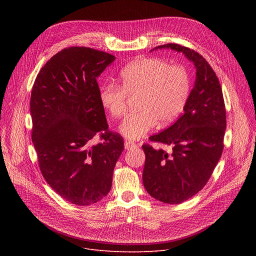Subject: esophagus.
I'll list each match as a JSON object with an SVG mask.
<instances>
[{"label":"esophagus","mask_w":256,"mask_h":256,"mask_svg":"<svg viewBox=\"0 0 256 256\" xmlns=\"http://www.w3.org/2000/svg\"><path fill=\"white\" fill-rule=\"evenodd\" d=\"M136 147V144L134 142H130V140H126L124 142V149L126 150H130V149H134Z\"/></svg>","instance_id":"esophagus-1"}]
</instances>
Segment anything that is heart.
<instances>
[{
	"mask_svg": "<svg viewBox=\"0 0 256 256\" xmlns=\"http://www.w3.org/2000/svg\"><path fill=\"white\" fill-rule=\"evenodd\" d=\"M190 92V80L186 68L170 66L158 58H142L126 66L120 72L118 85L104 84L99 89V101L116 118L126 112V96H136L138 110L128 116L120 126L130 140L142 138L157 122L167 126L184 110Z\"/></svg>",
	"mask_w": 256,
	"mask_h": 256,
	"instance_id": "b5f03b06",
	"label": "heart"
}]
</instances>
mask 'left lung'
<instances>
[{"instance_id":"obj_1","label":"left lung","mask_w":256,"mask_h":256,"mask_svg":"<svg viewBox=\"0 0 256 256\" xmlns=\"http://www.w3.org/2000/svg\"><path fill=\"white\" fill-rule=\"evenodd\" d=\"M162 48L182 52L196 70L184 112L171 126L149 138L152 142L171 146V152L142 144L146 190L162 202L175 204L196 194L212 176L224 149L226 109L220 82L202 56L176 44L154 50Z\"/></svg>"}]
</instances>
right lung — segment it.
<instances>
[{
  "instance_id": "add662e5",
  "label": "right lung",
  "mask_w": 256,
  "mask_h": 256,
  "mask_svg": "<svg viewBox=\"0 0 256 256\" xmlns=\"http://www.w3.org/2000/svg\"><path fill=\"white\" fill-rule=\"evenodd\" d=\"M116 56L72 46L40 70L31 91L32 142L42 176L66 200L89 206L112 188L124 138L108 130L97 77ZM100 134L102 142L92 144Z\"/></svg>"
}]
</instances>
